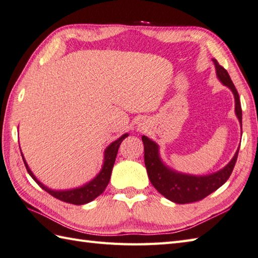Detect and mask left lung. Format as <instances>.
<instances>
[{"label": "left lung", "mask_w": 258, "mask_h": 258, "mask_svg": "<svg viewBox=\"0 0 258 258\" xmlns=\"http://www.w3.org/2000/svg\"><path fill=\"white\" fill-rule=\"evenodd\" d=\"M216 68V76L224 86L232 90L235 98V113L241 124V107L238 92L230 79L228 72L219 66L216 59H213ZM145 146V165L148 172L149 180L159 194L176 204H188L202 201L210 194L223 186L232 175L237 160L239 148L236 150L234 157L223 169L204 176L188 175L178 172L168 167L161 160L159 146L148 137H141Z\"/></svg>", "instance_id": "left-lung-1"}]
</instances>
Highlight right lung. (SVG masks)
<instances>
[{"label":"right lung","mask_w":258,"mask_h":258,"mask_svg":"<svg viewBox=\"0 0 258 258\" xmlns=\"http://www.w3.org/2000/svg\"><path fill=\"white\" fill-rule=\"evenodd\" d=\"M127 137H128V134H124L120 137L119 139L113 141V143H111L107 147L106 150H104V158H103V165H102L101 170H100V172L93 178L92 180L85 183V185L81 187L66 189V190H54V189H51L49 187H46L45 185H43V183H42L40 180H38V178L33 175V172L31 171L28 164H26L23 155H22V158L29 175L33 178V180L38 183L42 189H44V190L46 192H49L51 196H53L56 199H60V201L69 203V204L85 205L92 202L93 199H96L99 195H101V194L104 191V189H106L107 185L109 183L110 176H111L112 168L114 165L115 157H117V154H118L119 146L122 143V140L124 138H127ZM21 154H22V152H21Z\"/></svg>","instance_id":"1"}]
</instances>
